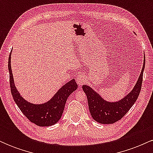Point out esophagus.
I'll return each mask as SVG.
<instances>
[{
	"label": "esophagus",
	"mask_w": 153,
	"mask_h": 153,
	"mask_svg": "<svg viewBox=\"0 0 153 153\" xmlns=\"http://www.w3.org/2000/svg\"><path fill=\"white\" fill-rule=\"evenodd\" d=\"M75 80H76L77 83H78L79 85H82V83L85 82V75H78V76L76 77V79H75Z\"/></svg>",
	"instance_id": "34e87169"
}]
</instances>
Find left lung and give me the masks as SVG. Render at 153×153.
I'll list each match as a JSON object with an SVG mask.
<instances>
[{
    "label": "left lung",
    "instance_id": "left-lung-1",
    "mask_svg": "<svg viewBox=\"0 0 153 153\" xmlns=\"http://www.w3.org/2000/svg\"><path fill=\"white\" fill-rule=\"evenodd\" d=\"M141 74L133 90L118 102L111 103L104 101L99 94L88 85H82V90L86 94L88 108L91 117L101 124H114L122 119L137 99L143 83V71L145 65V57Z\"/></svg>",
    "mask_w": 153,
    "mask_h": 153
}]
</instances>
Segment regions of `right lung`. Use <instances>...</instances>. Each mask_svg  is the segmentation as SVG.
Here are the masks:
<instances>
[{
	"mask_svg": "<svg viewBox=\"0 0 153 153\" xmlns=\"http://www.w3.org/2000/svg\"><path fill=\"white\" fill-rule=\"evenodd\" d=\"M10 54L8 58L10 92L16 105L26 118L36 125L48 127L56 124L62 117L68 96L78 88L75 79L65 84L48 102L39 105L29 103L21 96L15 87L10 67Z\"/></svg>",
	"mask_w": 153,
	"mask_h": 153,
	"instance_id": "right-lung-1",
	"label": "right lung"
}]
</instances>
